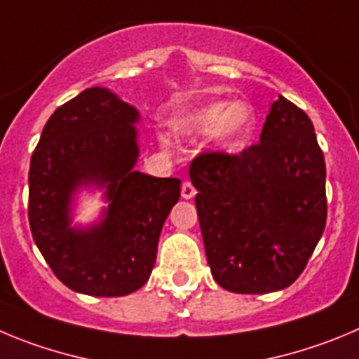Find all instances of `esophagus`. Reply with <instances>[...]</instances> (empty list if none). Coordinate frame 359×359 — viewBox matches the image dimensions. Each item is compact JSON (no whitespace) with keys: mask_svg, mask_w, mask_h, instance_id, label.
Wrapping results in <instances>:
<instances>
[{"mask_svg":"<svg viewBox=\"0 0 359 359\" xmlns=\"http://www.w3.org/2000/svg\"><path fill=\"white\" fill-rule=\"evenodd\" d=\"M194 196H196V189H194L192 183L183 182V185H182V197H183V199H192Z\"/></svg>","mask_w":359,"mask_h":359,"instance_id":"esophagus-1","label":"esophagus"}]
</instances>
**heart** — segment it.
Listing matches in <instances>:
<instances>
[{
	"mask_svg": "<svg viewBox=\"0 0 359 359\" xmlns=\"http://www.w3.org/2000/svg\"><path fill=\"white\" fill-rule=\"evenodd\" d=\"M255 126V108L249 101L208 103L177 119L176 131L182 135L205 133L212 130V142L220 149H235L248 139Z\"/></svg>",
	"mask_w": 359,
	"mask_h": 359,
	"instance_id": "1",
	"label": "heart"
}]
</instances>
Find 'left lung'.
<instances>
[{
  "label": "left lung",
  "instance_id": "obj_1",
  "mask_svg": "<svg viewBox=\"0 0 359 359\" xmlns=\"http://www.w3.org/2000/svg\"><path fill=\"white\" fill-rule=\"evenodd\" d=\"M206 258L235 294L283 290L301 276L325 228V162L313 124L279 96L259 142L190 163Z\"/></svg>",
  "mask_w": 359,
  "mask_h": 359
}]
</instances>
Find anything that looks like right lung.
Returning a JSON list of instances; mask_svg holds the SVG:
<instances>
[{
	"mask_svg": "<svg viewBox=\"0 0 359 359\" xmlns=\"http://www.w3.org/2000/svg\"><path fill=\"white\" fill-rule=\"evenodd\" d=\"M139 110L92 87L58 107L42 130L28 174V220L35 244L65 287L121 297L149 279L158 238L180 199L177 177L135 170ZM107 188L111 205L97 225L70 226L80 186Z\"/></svg>",
	"mask_w": 359,
	"mask_h": 359,
	"instance_id": "1",
	"label": "right lung"
}]
</instances>
